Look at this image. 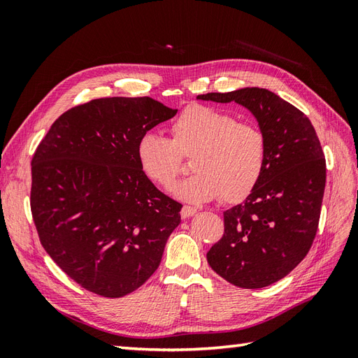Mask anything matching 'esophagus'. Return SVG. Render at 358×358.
<instances>
[{
  "label": "esophagus",
  "instance_id": "esophagus-1",
  "mask_svg": "<svg viewBox=\"0 0 358 358\" xmlns=\"http://www.w3.org/2000/svg\"><path fill=\"white\" fill-rule=\"evenodd\" d=\"M196 212H197L196 208H191V206H183L182 210H180V216L183 220H187V218H189V216L196 215Z\"/></svg>",
  "mask_w": 358,
  "mask_h": 358
}]
</instances>
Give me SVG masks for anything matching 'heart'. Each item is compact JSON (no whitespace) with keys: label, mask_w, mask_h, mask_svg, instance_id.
<instances>
[{"label":"heart","mask_w":358,"mask_h":358,"mask_svg":"<svg viewBox=\"0 0 358 358\" xmlns=\"http://www.w3.org/2000/svg\"><path fill=\"white\" fill-rule=\"evenodd\" d=\"M192 157V176L173 188L188 203L216 197L242 201L263 178L267 142L259 127L237 122L233 115L200 104L187 107L171 124V140L145 133L137 142V159L145 175L170 188L182 170V157Z\"/></svg>","instance_id":"heart-1"}]
</instances>
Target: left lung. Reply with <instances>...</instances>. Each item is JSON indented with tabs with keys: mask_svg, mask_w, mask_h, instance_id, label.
I'll return each mask as SVG.
<instances>
[{
	"mask_svg": "<svg viewBox=\"0 0 358 358\" xmlns=\"http://www.w3.org/2000/svg\"><path fill=\"white\" fill-rule=\"evenodd\" d=\"M197 100L243 106L267 142L263 178L243 203L224 212V236L210 248L208 263L236 287L272 285L306 257L317 234L326 159L315 128L297 107L263 88Z\"/></svg>",
	"mask_w": 358,
	"mask_h": 358,
	"instance_id": "left-lung-1",
	"label": "left lung"
}]
</instances>
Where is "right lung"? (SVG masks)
I'll use <instances>...</instances> for the list:
<instances>
[{"label":"right lung","instance_id":"obj_1","mask_svg":"<svg viewBox=\"0 0 358 358\" xmlns=\"http://www.w3.org/2000/svg\"><path fill=\"white\" fill-rule=\"evenodd\" d=\"M176 113L149 96L92 100L62 113L32 157L40 242L85 289L122 297L158 268L182 204L140 169L137 142Z\"/></svg>","mask_w":358,"mask_h":358}]
</instances>
